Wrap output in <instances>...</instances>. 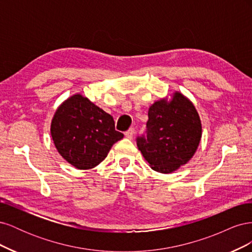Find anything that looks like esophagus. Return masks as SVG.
Wrapping results in <instances>:
<instances>
[{
    "label": "esophagus",
    "mask_w": 252,
    "mask_h": 252,
    "mask_svg": "<svg viewBox=\"0 0 252 252\" xmlns=\"http://www.w3.org/2000/svg\"><path fill=\"white\" fill-rule=\"evenodd\" d=\"M133 134H134V129L133 128H130L128 129V130L125 132V136L127 139H132L133 138Z\"/></svg>",
    "instance_id": "34e87169"
}]
</instances>
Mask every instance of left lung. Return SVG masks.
<instances>
[{
  "instance_id": "left-lung-1",
  "label": "left lung",
  "mask_w": 252,
  "mask_h": 252,
  "mask_svg": "<svg viewBox=\"0 0 252 252\" xmlns=\"http://www.w3.org/2000/svg\"><path fill=\"white\" fill-rule=\"evenodd\" d=\"M147 135L136 145L152 169L170 173L187 164L199 147L202 123L192 102L175 91L171 98H161L148 110Z\"/></svg>"
}]
</instances>
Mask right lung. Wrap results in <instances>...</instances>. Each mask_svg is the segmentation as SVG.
I'll list each match as a JSON object with an SVG mask.
<instances>
[{"label":"right lung","mask_w":252,"mask_h":252,"mask_svg":"<svg viewBox=\"0 0 252 252\" xmlns=\"http://www.w3.org/2000/svg\"><path fill=\"white\" fill-rule=\"evenodd\" d=\"M53 144L62 158L77 169L97 166L124 134L113 118L86 96L75 94L56 110L50 125Z\"/></svg>","instance_id":"right-lung-1"}]
</instances>
